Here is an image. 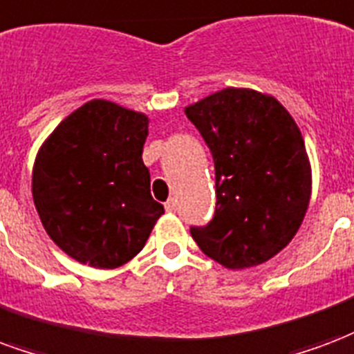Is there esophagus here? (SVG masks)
Segmentation results:
<instances>
[{
	"mask_svg": "<svg viewBox=\"0 0 354 354\" xmlns=\"http://www.w3.org/2000/svg\"><path fill=\"white\" fill-rule=\"evenodd\" d=\"M165 208H167V212H174V210H176V198H174V197L169 198V201L165 203Z\"/></svg>",
	"mask_w": 354,
	"mask_h": 354,
	"instance_id": "obj_1",
	"label": "esophagus"
}]
</instances>
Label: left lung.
<instances>
[{
    "label": "left lung",
    "mask_w": 354,
    "mask_h": 354,
    "mask_svg": "<svg viewBox=\"0 0 354 354\" xmlns=\"http://www.w3.org/2000/svg\"><path fill=\"white\" fill-rule=\"evenodd\" d=\"M216 167V212L191 227L201 250L240 270L266 263L297 234L311 195L302 133L277 99L227 88L185 109Z\"/></svg>",
    "instance_id": "obj_1"
}]
</instances>
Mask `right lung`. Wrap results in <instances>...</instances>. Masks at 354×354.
<instances>
[{"label": "right lung", "instance_id": "1", "mask_svg": "<svg viewBox=\"0 0 354 354\" xmlns=\"http://www.w3.org/2000/svg\"><path fill=\"white\" fill-rule=\"evenodd\" d=\"M148 118L93 99L44 140L33 167V203L57 248L93 268L137 255L165 214L142 161Z\"/></svg>", "mask_w": 354, "mask_h": 354}]
</instances>
